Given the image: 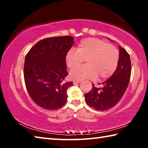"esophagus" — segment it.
<instances>
[{"label":"esophagus","mask_w":148,"mask_h":148,"mask_svg":"<svg viewBox=\"0 0 148 148\" xmlns=\"http://www.w3.org/2000/svg\"><path fill=\"white\" fill-rule=\"evenodd\" d=\"M79 81H76V80H74V81H73V84L74 85H76V84H79Z\"/></svg>","instance_id":"obj_1"}]
</instances>
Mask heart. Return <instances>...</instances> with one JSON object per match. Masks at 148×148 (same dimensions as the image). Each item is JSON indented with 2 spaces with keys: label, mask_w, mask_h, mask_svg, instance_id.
<instances>
[{
  "label": "heart",
  "mask_w": 148,
  "mask_h": 148,
  "mask_svg": "<svg viewBox=\"0 0 148 148\" xmlns=\"http://www.w3.org/2000/svg\"><path fill=\"white\" fill-rule=\"evenodd\" d=\"M119 53L114 45L97 38L82 40L76 47V51L71 49L65 56V62L70 69L79 66L85 60L87 64L72 70L70 77L74 80L84 79H99L108 78L117 67Z\"/></svg>",
  "instance_id": "b5f03b06"
}]
</instances>
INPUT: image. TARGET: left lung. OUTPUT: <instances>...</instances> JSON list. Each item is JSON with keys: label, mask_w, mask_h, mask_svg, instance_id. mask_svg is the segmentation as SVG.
Segmentation results:
<instances>
[{"label": "left lung", "mask_w": 148, "mask_h": 148, "mask_svg": "<svg viewBox=\"0 0 148 148\" xmlns=\"http://www.w3.org/2000/svg\"><path fill=\"white\" fill-rule=\"evenodd\" d=\"M119 62L114 73L101 84V87H96L92 84V89L85 95L86 103L99 111H104L116 106L128 87L131 73V59L123 47L119 46Z\"/></svg>", "instance_id": "1"}]
</instances>
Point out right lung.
I'll return each mask as SVG.
<instances>
[{
	"label": "right lung",
	"instance_id": "obj_1",
	"mask_svg": "<svg viewBox=\"0 0 148 148\" xmlns=\"http://www.w3.org/2000/svg\"><path fill=\"white\" fill-rule=\"evenodd\" d=\"M74 43L70 36L51 37L37 42L27 54L26 88L32 101L42 108L56 110L66 104L67 89L73 83L63 82L69 74L65 56Z\"/></svg>",
	"mask_w": 148,
	"mask_h": 148
}]
</instances>
